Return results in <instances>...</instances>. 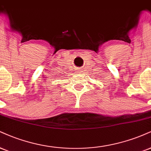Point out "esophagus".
Returning a JSON list of instances; mask_svg holds the SVG:
<instances>
[{"instance_id": "1", "label": "esophagus", "mask_w": 151, "mask_h": 151, "mask_svg": "<svg viewBox=\"0 0 151 151\" xmlns=\"http://www.w3.org/2000/svg\"><path fill=\"white\" fill-rule=\"evenodd\" d=\"M79 72H81V71H79ZM80 73H81V72H80Z\"/></svg>"}]
</instances>
